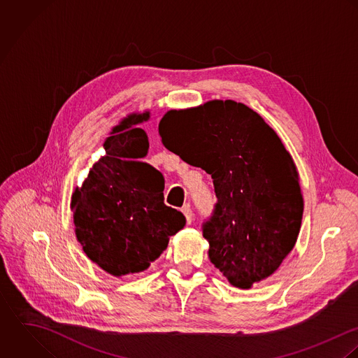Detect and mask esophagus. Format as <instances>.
<instances>
[{"label":"esophagus","instance_id":"obj_1","mask_svg":"<svg viewBox=\"0 0 358 358\" xmlns=\"http://www.w3.org/2000/svg\"><path fill=\"white\" fill-rule=\"evenodd\" d=\"M181 212H182L184 215H185L187 222H188V224H191V222H192V220H194V213H192V210H191L189 205H185V206L181 209Z\"/></svg>","mask_w":358,"mask_h":358}]
</instances>
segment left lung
<instances>
[{
	"mask_svg": "<svg viewBox=\"0 0 358 358\" xmlns=\"http://www.w3.org/2000/svg\"><path fill=\"white\" fill-rule=\"evenodd\" d=\"M159 134L169 150L212 174L217 203L203 236L215 268L239 289L271 277L297 241L304 208L278 134L232 99L169 110Z\"/></svg>",
	"mask_w": 358,
	"mask_h": 358,
	"instance_id": "1",
	"label": "left lung"
}]
</instances>
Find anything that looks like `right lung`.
I'll return each mask as SVG.
<instances>
[{
	"label": "right lung",
	"instance_id": "1",
	"mask_svg": "<svg viewBox=\"0 0 358 358\" xmlns=\"http://www.w3.org/2000/svg\"><path fill=\"white\" fill-rule=\"evenodd\" d=\"M150 112H133L105 140V155L92 164L72 195L76 238L87 257L115 277L141 273L185 225L181 212L164 205V178L141 162L149 141L138 127Z\"/></svg>",
	"mask_w": 358,
	"mask_h": 358
}]
</instances>
